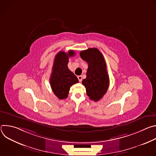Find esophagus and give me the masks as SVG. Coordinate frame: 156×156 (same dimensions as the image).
<instances>
[{
  "instance_id": "34e87169",
  "label": "esophagus",
  "mask_w": 156,
  "mask_h": 156,
  "mask_svg": "<svg viewBox=\"0 0 156 156\" xmlns=\"http://www.w3.org/2000/svg\"><path fill=\"white\" fill-rule=\"evenodd\" d=\"M78 79L80 82H81L82 81V76H78Z\"/></svg>"
}]
</instances>
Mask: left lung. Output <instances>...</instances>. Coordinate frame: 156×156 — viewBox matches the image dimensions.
I'll return each mask as SVG.
<instances>
[{
  "mask_svg": "<svg viewBox=\"0 0 156 156\" xmlns=\"http://www.w3.org/2000/svg\"><path fill=\"white\" fill-rule=\"evenodd\" d=\"M81 58L88 63L86 78L82 81L86 94L97 102L102 98L109 86V78L105 59L97 48H90L80 53Z\"/></svg>",
  "mask_w": 156,
  "mask_h": 156,
  "instance_id": "left-lung-1",
  "label": "left lung"
}]
</instances>
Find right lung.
<instances>
[{
    "instance_id": "right-lung-1",
    "label": "right lung",
    "mask_w": 156,
    "mask_h": 156,
    "mask_svg": "<svg viewBox=\"0 0 156 156\" xmlns=\"http://www.w3.org/2000/svg\"><path fill=\"white\" fill-rule=\"evenodd\" d=\"M73 50L67 53L60 51L55 55L50 78L51 86L59 99L67 98L70 87L79 82L77 77L68 68L69 58L75 55Z\"/></svg>"
}]
</instances>
